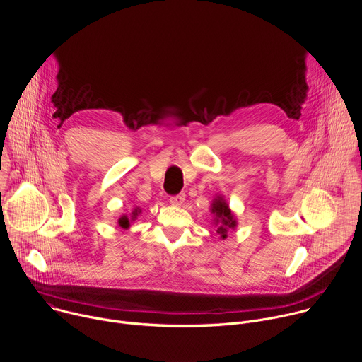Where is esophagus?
Wrapping results in <instances>:
<instances>
[{"instance_id": "34e87169", "label": "esophagus", "mask_w": 362, "mask_h": 362, "mask_svg": "<svg viewBox=\"0 0 362 362\" xmlns=\"http://www.w3.org/2000/svg\"><path fill=\"white\" fill-rule=\"evenodd\" d=\"M184 199H185V195H184V194H178V195H173V197L170 198V202H171L173 205H181V204L184 202Z\"/></svg>"}]
</instances>
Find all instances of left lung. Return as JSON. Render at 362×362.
Instances as JSON below:
<instances>
[{
  "label": "left lung",
  "instance_id": "8db88e82",
  "mask_svg": "<svg viewBox=\"0 0 362 362\" xmlns=\"http://www.w3.org/2000/svg\"><path fill=\"white\" fill-rule=\"evenodd\" d=\"M211 212L215 215V223L220 226L218 230H216V233L221 235L223 240H226L228 230H234L237 226V221L234 220V215H233L231 209L228 208L227 202L224 201V198L218 197L214 199V202L211 205Z\"/></svg>",
  "mask_w": 362,
  "mask_h": 362
}]
</instances>
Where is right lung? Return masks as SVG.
<instances>
[{
    "instance_id": "obj_1",
    "label": "right lung",
    "mask_w": 362,
    "mask_h": 362,
    "mask_svg": "<svg viewBox=\"0 0 362 362\" xmlns=\"http://www.w3.org/2000/svg\"><path fill=\"white\" fill-rule=\"evenodd\" d=\"M138 214V211L135 209L134 212H132V218H135V215ZM118 224H119V227L121 228H128L129 227V220H128V216L127 215H124V216H121V218L118 220Z\"/></svg>"
}]
</instances>
